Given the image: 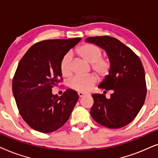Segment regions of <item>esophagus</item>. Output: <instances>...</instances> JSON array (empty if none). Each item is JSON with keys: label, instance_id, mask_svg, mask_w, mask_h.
<instances>
[{"label": "esophagus", "instance_id": "1", "mask_svg": "<svg viewBox=\"0 0 158 158\" xmlns=\"http://www.w3.org/2000/svg\"><path fill=\"white\" fill-rule=\"evenodd\" d=\"M78 94H79V98H82V97L85 96V95H88V94L84 93V92H78Z\"/></svg>", "mask_w": 158, "mask_h": 158}]
</instances>
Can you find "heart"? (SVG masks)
<instances>
[{
    "label": "heart",
    "mask_w": 158,
    "mask_h": 158,
    "mask_svg": "<svg viewBox=\"0 0 158 158\" xmlns=\"http://www.w3.org/2000/svg\"><path fill=\"white\" fill-rule=\"evenodd\" d=\"M77 53L86 62L91 64V69L100 80H104L110 75L113 64L110 58L102 57L101 48L92 43H85L77 49ZM60 70L64 77H69L71 71V56L67 53L62 58L60 64ZM97 81L94 75L85 77H75L69 82V87L79 92H89Z\"/></svg>",
    "instance_id": "obj_1"
}]
</instances>
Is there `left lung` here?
<instances>
[{
	"label": "left lung",
	"mask_w": 158,
	"mask_h": 158,
	"mask_svg": "<svg viewBox=\"0 0 158 158\" xmlns=\"http://www.w3.org/2000/svg\"><path fill=\"white\" fill-rule=\"evenodd\" d=\"M86 42L106 50L113 64L110 75L99 85L104 93L110 91V98L93 94L94 104L90 113L99 124L119 129L135 118L144 105L147 94L144 69L133 50L114 37H89Z\"/></svg>",
	"instance_id": "8db88e82"
}]
</instances>
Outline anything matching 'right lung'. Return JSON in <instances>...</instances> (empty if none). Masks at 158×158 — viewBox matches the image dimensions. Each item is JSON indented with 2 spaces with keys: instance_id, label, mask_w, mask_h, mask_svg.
I'll return each mask as SVG.
<instances>
[{
  "instance_id": "right-lung-1",
  "label": "right lung",
  "mask_w": 158,
  "mask_h": 158,
  "mask_svg": "<svg viewBox=\"0 0 158 158\" xmlns=\"http://www.w3.org/2000/svg\"><path fill=\"white\" fill-rule=\"evenodd\" d=\"M80 37L47 40L34 44L19 63L12 90L19 112L33 129L42 133L56 131L68 121L79 95L68 89L60 97L52 88L62 81L60 64Z\"/></svg>"
}]
</instances>
